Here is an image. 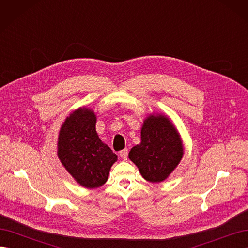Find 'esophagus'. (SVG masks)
<instances>
[{
	"mask_svg": "<svg viewBox=\"0 0 248 248\" xmlns=\"http://www.w3.org/2000/svg\"><path fill=\"white\" fill-rule=\"evenodd\" d=\"M119 155L123 160H127V157H128V150H127V149L122 150V151H120Z\"/></svg>",
	"mask_w": 248,
	"mask_h": 248,
	"instance_id": "obj_1",
	"label": "esophagus"
}]
</instances>
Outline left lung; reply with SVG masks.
Segmentation results:
<instances>
[{
  "label": "left lung",
  "instance_id": "1",
  "mask_svg": "<svg viewBox=\"0 0 248 248\" xmlns=\"http://www.w3.org/2000/svg\"><path fill=\"white\" fill-rule=\"evenodd\" d=\"M140 140L130 150L129 159L147 181L162 182L177 168L184 154L179 132L167 116L150 115L142 124Z\"/></svg>",
  "mask_w": 248,
  "mask_h": 248
}]
</instances>
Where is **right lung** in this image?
Returning a JSON list of instances; mask_svg holds the SVG:
<instances>
[{"label":"right lung","mask_w":248,"mask_h":248,"mask_svg":"<svg viewBox=\"0 0 248 248\" xmlns=\"http://www.w3.org/2000/svg\"><path fill=\"white\" fill-rule=\"evenodd\" d=\"M58 157L67 171L86 188L107 182L118 156L96 132V115L79 108L66 118L58 138Z\"/></svg>","instance_id":"1"}]
</instances>
